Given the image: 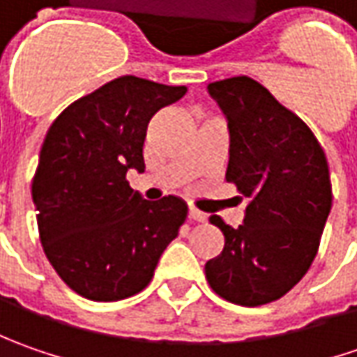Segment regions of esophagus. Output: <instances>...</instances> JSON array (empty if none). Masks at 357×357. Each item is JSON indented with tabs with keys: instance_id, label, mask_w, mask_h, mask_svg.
Listing matches in <instances>:
<instances>
[{
	"instance_id": "34e87169",
	"label": "esophagus",
	"mask_w": 357,
	"mask_h": 357,
	"mask_svg": "<svg viewBox=\"0 0 357 357\" xmlns=\"http://www.w3.org/2000/svg\"><path fill=\"white\" fill-rule=\"evenodd\" d=\"M188 218H190V220H204V218H206V214L204 213H200L199 208H195V206H188Z\"/></svg>"
}]
</instances>
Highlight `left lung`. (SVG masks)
Instances as JSON below:
<instances>
[{
    "mask_svg": "<svg viewBox=\"0 0 357 357\" xmlns=\"http://www.w3.org/2000/svg\"><path fill=\"white\" fill-rule=\"evenodd\" d=\"M228 121L227 181L248 199L244 220L228 227L225 248L204 272L214 292L240 306H262L292 290L314 262L332 208L324 149L302 119L250 77L208 85Z\"/></svg>",
    "mask_w": 357,
    "mask_h": 357,
    "instance_id": "1",
    "label": "left lung"
}]
</instances>
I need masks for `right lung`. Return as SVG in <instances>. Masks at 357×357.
I'll use <instances>...</instances> for the list:
<instances>
[{
  "label": "right lung",
  "mask_w": 357,
  "mask_h": 357,
  "mask_svg": "<svg viewBox=\"0 0 357 357\" xmlns=\"http://www.w3.org/2000/svg\"><path fill=\"white\" fill-rule=\"evenodd\" d=\"M185 93L119 77L69 105L49 127L31 197L45 256L79 296L115 302L139 294L183 227L185 200H144L127 171H144L149 121Z\"/></svg>",
  "instance_id": "add662e5"
}]
</instances>
